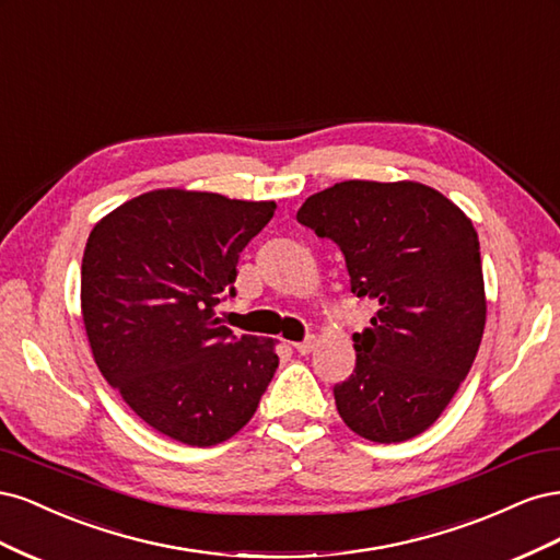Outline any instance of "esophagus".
I'll list each match as a JSON object with an SVG mask.
<instances>
[{
	"mask_svg": "<svg viewBox=\"0 0 560 560\" xmlns=\"http://www.w3.org/2000/svg\"><path fill=\"white\" fill-rule=\"evenodd\" d=\"M315 346H317V338H315V336H308L306 341H299V343H294V350H296V352H301V354H308V352H313V350H315Z\"/></svg>",
	"mask_w": 560,
	"mask_h": 560,
	"instance_id": "1",
	"label": "esophagus"
}]
</instances>
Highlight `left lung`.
Segmentation results:
<instances>
[{"label":"left lung","mask_w":560,"mask_h":560,"mask_svg":"<svg viewBox=\"0 0 560 560\" xmlns=\"http://www.w3.org/2000/svg\"><path fill=\"white\" fill-rule=\"evenodd\" d=\"M296 219L341 247L352 294L378 303L371 327L352 334L358 362L334 385L338 413L378 444L425 432L469 374L486 327L467 214L425 184L350 179L313 194Z\"/></svg>","instance_id":"left-lung-1"}]
</instances>
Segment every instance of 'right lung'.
<instances>
[{
	"instance_id": "right-lung-1",
	"label": "right lung",
	"mask_w": 560,
	"mask_h": 560,
	"mask_svg": "<svg viewBox=\"0 0 560 560\" xmlns=\"http://www.w3.org/2000/svg\"><path fill=\"white\" fill-rule=\"evenodd\" d=\"M273 200L159 189L100 219L81 261V315L95 364L147 425L186 446L243 430L278 369L273 338L214 315Z\"/></svg>"
}]
</instances>
